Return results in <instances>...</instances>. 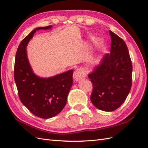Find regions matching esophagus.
Segmentation results:
<instances>
[{
    "instance_id": "obj_1",
    "label": "esophagus",
    "mask_w": 148,
    "mask_h": 148,
    "mask_svg": "<svg viewBox=\"0 0 148 148\" xmlns=\"http://www.w3.org/2000/svg\"><path fill=\"white\" fill-rule=\"evenodd\" d=\"M86 77V74L81 69H76L74 73L73 78L75 81H79Z\"/></svg>"
}]
</instances>
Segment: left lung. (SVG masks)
<instances>
[{
	"mask_svg": "<svg viewBox=\"0 0 148 148\" xmlns=\"http://www.w3.org/2000/svg\"><path fill=\"white\" fill-rule=\"evenodd\" d=\"M112 43L110 53L88 74L93 86L90 100L101 110L112 112L125 102L132 85L133 66L125 42L109 31Z\"/></svg>",
	"mask_w": 148,
	"mask_h": 148,
	"instance_id": "left-lung-1",
	"label": "left lung"
}]
</instances>
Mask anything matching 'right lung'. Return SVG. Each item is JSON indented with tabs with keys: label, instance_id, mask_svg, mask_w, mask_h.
<instances>
[{
	"label": "right lung",
	"instance_id": "add662e5",
	"mask_svg": "<svg viewBox=\"0 0 148 148\" xmlns=\"http://www.w3.org/2000/svg\"><path fill=\"white\" fill-rule=\"evenodd\" d=\"M51 26L36 28L21 41L15 55L14 79L22 103L33 115L48 119L64 108L73 86V70L49 78H40L31 68L26 47L36 30L49 29Z\"/></svg>",
	"mask_w": 148,
	"mask_h": 148
}]
</instances>
